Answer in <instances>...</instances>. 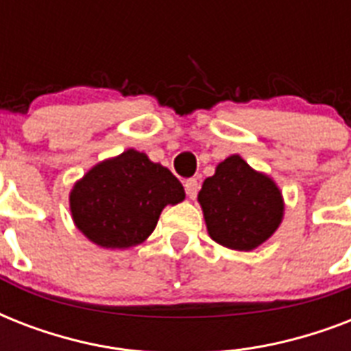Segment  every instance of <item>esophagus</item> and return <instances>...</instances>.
<instances>
[{
  "mask_svg": "<svg viewBox=\"0 0 351 351\" xmlns=\"http://www.w3.org/2000/svg\"><path fill=\"white\" fill-rule=\"evenodd\" d=\"M184 187H186L187 197L195 198L197 197L198 189H200V182H198V178H187V180L184 182Z\"/></svg>",
  "mask_w": 351,
  "mask_h": 351,
  "instance_id": "esophagus-1",
  "label": "esophagus"
}]
</instances>
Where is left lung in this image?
Wrapping results in <instances>:
<instances>
[{"label": "left lung", "mask_w": 351, "mask_h": 351, "mask_svg": "<svg viewBox=\"0 0 351 351\" xmlns=\"http://www.w3.org/2000/svg\"><path fill=\"white\" fill-rule=\"evenodd\" d=\"M209 237L230 250L251 251L282 222V193L267 175L233 154L217 165L198 193Z\"/></svg>", "instance_id": "8db88e82"}]
</instances>
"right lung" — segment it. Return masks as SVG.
<instances>
[{
  "instance_id": "add662e5",
  "label": "right lung",
  "mask_w": 351,
  "mask_h": 351,
  "mask_svg": "<svg viewBox=\"0 0 351 351\" xmlns=\"http://www.w3.org/2000/svg\"><path fill=\"white\" fill-rule=\"evenodd\" d=\"M184 198V187L167 167L127 149L96 164L74 184L69 200L74 224L90 242L125 250L153 233L167 204Z\"/></svg>"
}]
</instances>
